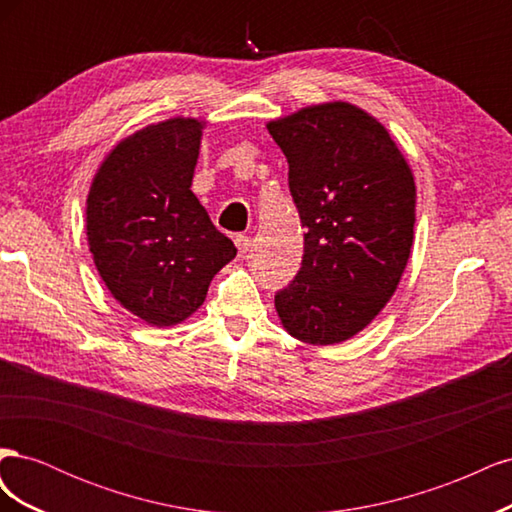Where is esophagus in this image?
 I'll return each instance as SVG.
<instances>
[{"label":"esophagus","instance_id":"1","mask_svg":"<svg viewBox=\"0 0 512 512\" xmlns=\"http://www.w3.org/2000/svg\"><path fill=\"white\" fill-rule=\"evenodd\" d=\"M235 245H237V250H239V256H245L247 252H250V245H252V241H250V237L237 235V237H235Z\"/></svg>","mask_w":512,"mask_h":512}]
</instances>
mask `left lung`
I'll return each instance as SVG.
<instances>
[{
    "label": "left lung",
    "instance_id": "8db88e82",
    "mask_svg": "<svg viewBox=\"0 0 512 512\" xmlns=\"http://www.w3.org/2000/svg\"><path fill=\"white\" fill-rule=\"evenodd\" d=\"M267 130L288 160L307 230L301 269L275 294L277 316L305 344L346 342L382 312L404 275L414 175L382 123L350 102L305 106Z\"/></svg>",
    "mask_w": 512,
    "mask_h": 512
}]
</instances>
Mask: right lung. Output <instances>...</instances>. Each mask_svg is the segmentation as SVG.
<instances>
[{"label":"right lung","instance_id":"add662e5","mask_svg":"<svg viewBox=\"0 0 512 512\" xmlns=\"http://www.w3.org/2000/svg\"><path fill=\"white\" fill-rule=\"evenodd\" d=\"M205 121L173 117L106 153L87 196V243L113 297L153 327L203 305L237 247L198 203L192 177Z\"/></svg>","mask_w":512,"mask_h":512}]
</instances>
